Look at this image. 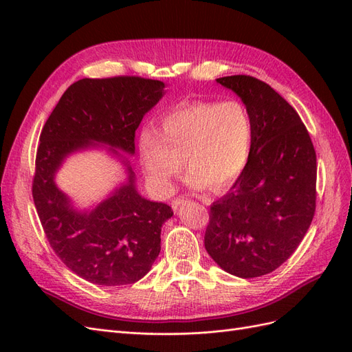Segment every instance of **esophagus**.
<instances>
[{
    "mask_svg": "<svg viewBox=\"0 0 352 352\" xmlns=\"http://www.w3.org/2000/svg\"><path fill=\"white\" fill-rule=\"evenodd\" d=\"M184 202H186V198L185 197H177L176 199H173V202H172V207H173V210L176 211V210H179V207L184 204Z\"/></svg>",
    "mask_w": 352,
    "mask_h": 352,
    "instance_id": "obj_1",
    "label": "esophagus"
}]
</instances>
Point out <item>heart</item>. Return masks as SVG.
Segmentation results:
<instances>
[{
    "label": "heart",
    "mask_w": 352,
    "mask_h": 352,
    "mask_svg": "<svg viewBox=\"0 0 352 352\" xmlns=\"http://www.w3.org/2000/svg\"><path fill=\"white\" fill-rule=\"evenodd\" d=\"M252 117L238 101H198L167 113L158 131L140 135V155L150 184L168 192L184 167L194 189L214 192L242 175L254 146Z\"/></svg>",
    "instance_id": "obj_1"
}]
</instances>
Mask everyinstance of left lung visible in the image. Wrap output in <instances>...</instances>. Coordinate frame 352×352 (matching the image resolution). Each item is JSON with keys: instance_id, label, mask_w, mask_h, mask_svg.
<instances>
[{"instance_id": "obj_1", "label": "left lung", "mask_w": 352, "mask_h": 352, "mask_svg": "<svg viewBox=\"0 0 352 352\" xmlns=\"http://www.w3.org/2000/svg\"><path fill=\"white\" fill-rule=\"evenodd\" d=\"M254 122L252 154L232 190L212 202L204 245L220 267L242 279L272 273L291 257L316 211V151L292 105L245 74L219 78Z\"/></svg>"}]
</instances>
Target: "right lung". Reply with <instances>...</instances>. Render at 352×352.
Segmentation results:
<instances>
[{"label": "right lung", "mask_w": 352, "mask_h": 352, "mask_svg": "<svg viewBox=\"0 0 352 352\" xmlns=\"http://www.w3.org/2000/svg\"><path fill=\"white\" fill-rule=\"evenodd\" d=\"M164 83L140 76L80 79L66 89L42 127L32 195L47 239L57 257L95 285L135 283L150 272L162 250V228L172 207L136 190L135 132L162 100ZM107 144L126 166L128 180L94 210L78 212L54 177L70 153Z\"/></svg>", "instance_id": "1"}]
</instances>
